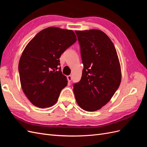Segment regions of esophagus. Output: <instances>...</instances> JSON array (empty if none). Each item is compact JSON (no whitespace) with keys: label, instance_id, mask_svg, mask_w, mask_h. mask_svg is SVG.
<instances>
[{"label":"esophagus","instance_id":"1","mask_svg":"<svg viewBox=\"0 0 147 147\" xmlns=\"http://www.w3.org/2000/svg\"><path fill=\"white\" fill-rule=\"evenodd\" d=\"M67 80H68V81L69 82H70L71 81H72V76H71V75H68V76H67Z\"/></svg>","mask_w":147,"mask_h":147}]
</instances>
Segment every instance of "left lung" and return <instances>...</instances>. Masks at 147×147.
Returning a JSON list of instances; mask_svg holds the SVG:
<instances>
[{
  "instance_id": "obj_1",
  "label": "left lung",
  "mask_w": 147,
  "mask_h": 147,
  "mask_svg": "<svg viewBox=\"0 0 147 147\" xmlns=\"http://www.w3.org/2000/svg\"><path fill=\"white\" fill-rule=\"evenodd\" d=\"M84 68L82 78L74 84L78 105L94 112L107 104L119 88L121 71L113 42L102 30H75Z\"/></svg>"
}]
</instances>
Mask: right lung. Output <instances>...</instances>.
Instances as JSON below:
<instances>
[{
    "label": "right lung",
    "mask_w": 147,
    "mask_h": 147,
    "mask_svg": "<svg viewBox=\"0 0 147 147\" xmlns=\"http://www.w3.org/2000/svg\"><path fill=\"white\" fill-rule=\"evenodd\" d=\"M76 41L73 30L49 27L40 31L25 47L18 65L20 83L35 106L45 109L56 103L68 82L58 69L59 58Z\"/></svg>",
    "instance_id": "right-lung-1"
}]
</instances>
